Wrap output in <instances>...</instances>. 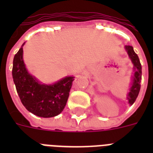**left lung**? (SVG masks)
I'll return each mask as SVG.
<instances>
[{"label":"left lung","mask_w":153,"mask_h":153,"mask_svg":"<svg viewBox=\"0 0 153 153\" xmlns=\"http://www.w3.org/2000/svg\"><path fill=\"white\" fill-rule=\"evenodd\" d=\"M126 49L128 53V56L132 60V62L134 66V69H135V72H134V76H133V84L130 88V91L128 94V103L130 105H133L134 102L136 101L139 92L140 90V80H141V64L140 62V59L138 58V55L135 53V51H133V48L132 46H126Z\"/></svg>","instance_id":"1"}]
</instances>
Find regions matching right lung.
Segmentation results:
<instances>
[{"label":"right lung","mask_w":153,"mask_h":153,"mask_svg":"<svg viewBox=\"0 0 153 153\" xmlns=\"http://www.w3.org/2000/svg\"><path fill=\"white\" fill-rule=\"evenodd\" d=\"M22 47L13 59V79L24 106L41 117L57 116L63 110L74 77H66L53 85L40 84L27 72L23 60Z\"/></svg>","instance_id":"right-lung-1"}]
</instances>
